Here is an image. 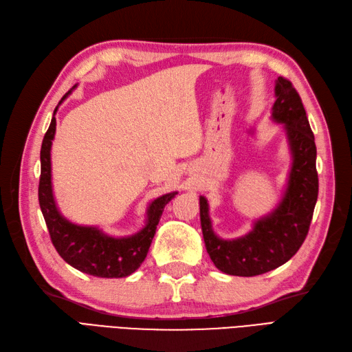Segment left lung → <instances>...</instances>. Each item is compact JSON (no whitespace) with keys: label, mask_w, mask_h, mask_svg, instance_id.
<instances>
[{"label":"left lung","mask_w":352,"mask_h":352,"mask_svg":"<svg viewBox=\"0 0 352 352\" xmlns=\"http://www.w3.org/2000/svg\"><path fill=\"white\" fill-rule=\"evenodd\" d=\"M272 119L283 124L292 166L283 197L267 216L254 221L252 230L236 239H221L212 230L206 197H199L201 229L216 267L232 276L251 278L278 269L291 260L310 229L318 195L316 142L302 101L292 83L279 76Z\"/></svg>","instance_id":"left-lung-1"}]
</instances>
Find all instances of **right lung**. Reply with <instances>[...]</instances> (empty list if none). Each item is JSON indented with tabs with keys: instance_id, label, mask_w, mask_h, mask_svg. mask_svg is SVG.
<instances>
[{
	"instance_id": "1",
	"label": "right lung",
	"mask_w": 352,
	"mask_h": 352,
	"mask_svg": "<svg viewBox=\"0 0 352 352\" xmlns=\"http://www.w3.org/2000/svg\"><path fill=\"white\" fill-rule=\"evenodd\" d=\"M70 92L72 91L61 98L58 105L69 97ZM54 135L56 117L52 116L41 146V177L38 189L39 206L47 223L51 242L60 257L82 273L97 276V278H126L145 260L163 210L177 192L155 198L146 208V225L131 236L114 238L98 228L74 225L63 217L52 194L51 145Z\"/></svg>"
}]
</instances>
